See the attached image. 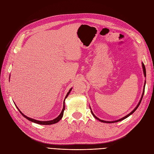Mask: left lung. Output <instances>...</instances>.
Listing matches in <instances>:
<instances>
[{"label": "left lung", "instance_id": "obj_1", "mask_svg": "<svg viewBox=\"0 0 154 154\" xmlns=\"http://www.w3.org/2000/svg\"><path fill=\"white\" fill-rule=\"evenodd\" d=\"M142 66H143V72H144V76L146 77V69H145V66H144V63H142ZM145 84H146V81H145V82H144V89H143V94H142V96H141V100H140V101H139V103L137 104V106L136 107V108H135L131 112H130V114H128V115H127L126 116H125V117H123V118H121L120 119H118V120H116V121H114V122H106V121H103V120H101V119H99L98 118H97L96 116L93 114V112H92V110H91V107H90V109H91V113H92V114L93 115V116H94V117L96 119H97V120H99L100 122H103V123H116V122H120V121H122V120H123V119H126L127 118H128L129 116H130L131 114H132L136 110V109L138 108V106H139V105H140V103H141V100H142V98H143V94H144V88H145Z\"/></svg>", "mask_w": 154, "mask_h": 154}]
</instances>
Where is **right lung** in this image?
Returning a JSON list of instances; mask_svg holds the SVG:
<instances>
[{
    "instance_id": "1",
    "label": "right lung",
    "mask_w": 154,
    "mask_h": 154,
    "mask_svg": "<svg viewBox=\"0 0 154 154\" xmlns=\"http://www.w3.org/2000/svg\"><path fill=\"white\" fill-rule=\"evenodd\" d=\"M72 88H71V89L69 90V91L68 92V93L67 94V95H66V97H65V99H64V101H63V109H62V112L60 113V114L58 116V117L57 118H55L54 119H53V120H51V121H46V122H42V121H38V120H36V119H32V118H29V117H27L26 116H25L24 114H23L22 112L18 109V107L17 106V108L18 109V110H19V112H20V113L24 116V117L25 118H26L27 119H28L29 121H30V122H33V123H37V124H40V125H53V124H54V123H57V122H58L62 118V117H63V112H64V110H65V104H64V102H65V100H66V98H67V97L69 96V93L71 92V90H72Z\"/></svg>"
}]
</instances>
